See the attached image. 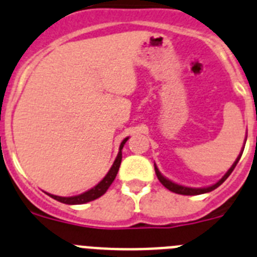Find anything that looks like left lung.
I'll return each instance as SVG.
<instances>
[{
	"label": "left lung",
	"mask_w": 257,
	"mask_h": 257,
	"mask_svg": "<svg viewBox=\"0 0 257 257\" xmlns=\"http://www.w3.org/2000/svg\"><path fill=\"white\" fill-rule=\"evenodd\" d=\"M243 152V151H242ZM242 152L239 155H238V157L235 159V161L233 163V165L230 166V169L228 170V172L224 174V177L221 178L219 182H216L215 184H212V186H209V187H203V188H191V187H184V186H180V184H177L174 183V182H172V180L166 179L165 177H164L163 174H161L160 172H159V169H157V166L155 165V173H156L157 175V179L160 180L161 184H163L165 188H168L169 191L174 192V193H178V195H184V196H193V195H202V193H207V192H211L214 191L215 188H218L219 186H220L221 183H223L224 180L226 179V178L229 177L230 174H232V172L234 170L235 165H237V163L239 161V159H241L242 156Z\"/></svg>",
	"instance_id": "1"
}]
</instances>
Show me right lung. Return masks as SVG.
I'll list each match as a JSON object with an SVG mask.
<instances>
[{
  "label": "right lung",
  "instance_id": "obj_1",
  "mask_svg": "<svg viewBox=\"0 0 257 257\" xmlns=\"http://www.w3.org/2000/svg\"><path fill=\"white\" fill-rule=\"evenodd\" d=\"M129 137L124 138L123 142L120 143V147H119V152H117V156L115 159L114 164L110 168L107 174L103 177V179L101 180L100 183L94 186L93 188H91L89 191L84 192V193H80L78 196H71V197H61V196H55V195H51V193H47L50 197H52L54 200L59 201V202L62 203H66V205H82V203H87L89 201H93L96 198L101 197V196L105 193L106 191L108 189V187L111 186V183L114 182L115 177H116L117 172H119V168H120V163H121V150H123L124 145L125 142L128 141Z\"/></svg>",
  "mask_w": 257,
  "mask_h": 257
}]
</instances>
